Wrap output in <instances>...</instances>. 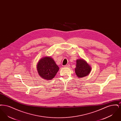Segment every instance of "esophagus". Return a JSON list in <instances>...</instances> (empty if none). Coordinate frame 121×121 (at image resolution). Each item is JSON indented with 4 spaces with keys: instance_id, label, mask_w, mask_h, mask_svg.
Masks as SVG:
<instances>
[{
    "instance_id": "esophagus-1",
    "label": "esophagus",
    "mask_w": 121,
    "mask_h": 121,
    "mask_svg": "<svg viewBox=\"0 0 121 121\" xmlns=\"http://www.w3.org/2000/svg\"><path fill=\"white\" fill-rule=\"evenodd\" d=\"M64 67H65V68H69V67H70V65L69 64H68V65L64 66Z\"/></svg>"
}]
</instances>
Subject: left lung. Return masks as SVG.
I'll use <instances>...</instances> for the list:
<instances>
[{
  "label": "left lung",
  "mask_w": 121,
  "mask_h": 121,
  "mask_svg": "<svg viewBox=\"0 0 121 121\" xmlns=\"http://www.w3.org/2000/svg\"><path fill=\"white\" fill-rule=\"evenodd\" d=\"M75 73L78 78H83L89 74L91 71V67L83 58L76 60Z\"/></svg>",
  "instance_id": "1"
}]
</instances>
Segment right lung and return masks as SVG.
<instances>
[{"instance_id":"add662e5","label":"right lung","mask_w":121,"mask_h":121,"mask_svg":"<svg viewBox=\"0 0 121 121\" xmlns=\"http://www.w3.org/2000/svg\"><path fill=\"white\" fill-rule=\"evenodd\" d=\"M38 73L41 77L47 80H50L56 75L59 67L50 56L41 58L37 65Z\"/></svg>"}]
</instances>
